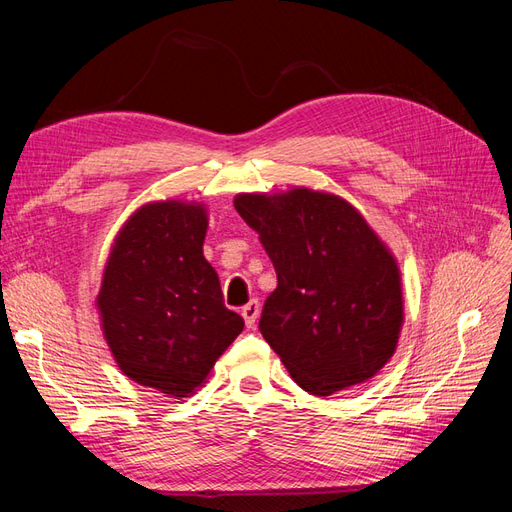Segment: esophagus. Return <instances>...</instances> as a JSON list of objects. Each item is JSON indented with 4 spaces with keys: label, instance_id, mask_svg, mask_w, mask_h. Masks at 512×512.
Returning a JSON list of instances; mask_svg holds the SVG:
<instances>
[{
    "label": "esophagus",
    "instance_id": "esophagus-1",
    "mask_svg": "<svg viewBox=\"0 0 512 512\" xmlns=\"http://www.w3.org/2000/svg\"><path fill=\"white\" fill-rule=\"evenodd\" d=\"M258 314H260V303H258L256 299H252L250 303H245V305L241 307V316H243V320H245V327H247V329H254V327H256Z\"/></svg>",
    "mask_w": 512,
    "mask_h": 512
}]
</instances>
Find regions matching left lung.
<instances>
[{
  "label": "left lung",
  "mask_w": 512,
  "mask_h": 512,
  "mask_svg": "<svg viewBox=\"0 0 512 512\" xmlns=\"http://www.w3.org/2000/svg\"><path fill=\"white\" fill-rule=\"evenodd\" d=\"M277 288L260 333L303 391L329 397L374 378L404 327L397 258L346 198L312 188L237 194Z\"/></svg>",
  "instance_id": "obj_1"
}]
</instances>
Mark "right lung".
Segmentation results:
<instances>
[{"label":"right lung","instance_id":"1","mask_svg":"<svg viewBox=\"0 0 512 512\" xmlns=\"http://www.w3.org/2000/svg\"><path fill=\"white\" fill-rule=\"evenodd\" d=\"M209 211L196 200H153L123 222L96 299L100 327L130 380L190 397L243 331L203 254Z\"/></svg>","mask_w":512,"mask_h":512}]
</instances>
